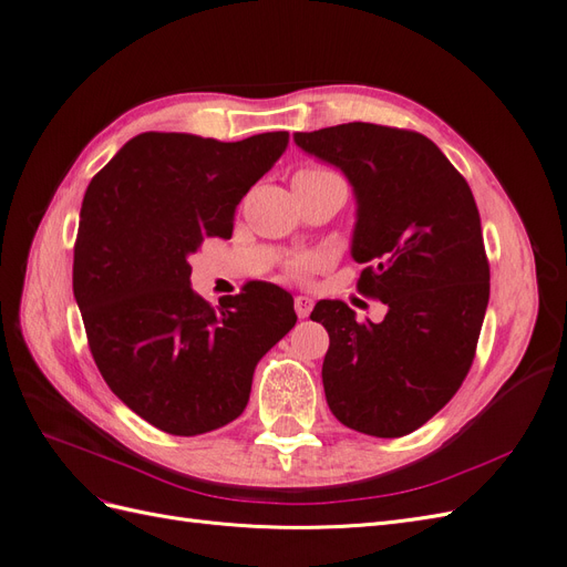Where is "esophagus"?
Segmentation results:
<instances>
[{
  "label": "esophagus",
  "instance_id": "1",
  "mask_svg": "<svg viewBox=\"0 0 567 567\" xmlns=\"http://www.w3.org/2000/svg\"><path fill=\"white\" fill-rule=\"evenodd\" d=\"M310 312H312V298L298 296V298H296V315H298L300 319H305V317H310Z\"/></svg>",
  "mask_w": 567,
  "mask_h": 567
}]
</instances>
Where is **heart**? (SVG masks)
I'll list each match as a JSON object with an SVG mask.
<instances>
[{
	"mask_svg": "<svg viewBox=\"0 0 567 567\" xmlns=\"http://www.w3.org/2000/svg\"><path fill=\"white\" fill-rule=\"evenodd\" d=\"M333 173H329V169H323V167H315V165H310V167H302V169H298L296 173V179H315V177H331ZM312 267V260H307V257H300V260H296V262H290L288 265V271L293 274V277H300V274H305L307 269Z\"/></svg>",
	"mask_w": 567,
	"mask_h": 567,
	"instance_id": "obj_1",
	"label": "heart"
}]
</instances>
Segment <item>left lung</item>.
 <instances>
[{
  "instance_id": "1",
  "label": "left lung",
  "mask_w": 567,
  "mask_h": 567,
  "mask_svg": "<svg viewBox=\"0 0 567 567\" xmlns=\"http://www.w3.org/2000/svg\"><path fill=\"white\" fill-rule=\"evenodd\" d=\"M293 140L352 184V257L369 265L357 288L388 307L373 323L342 300L315 305L310 319L331 338L326 402L357 433H414L466 379L487 310L489 262L471 186L411 130L348 123Z\"/></svg>"
}]
</instances>
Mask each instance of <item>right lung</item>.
Segmentation results:
<instances>
[{"label":"right lung","mask_w":567,"mask_h":567,"mask_svg":"<svg viewBox=\"0 0 567 567\" xmlns=\"http://www.w3.org/2000/svg\"><path fill=\"white\" fill-rule=\"evenodd\" d=\"M288 132L244 142L136 134L84 192L73 293L109 388L158 431L192 437L244 414L260 359L293 329V298L248 284L210 307L192 288L203 238H231L236 205Z\"/></svg>","instance_id":"add662e5"}]
</instances>
